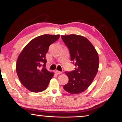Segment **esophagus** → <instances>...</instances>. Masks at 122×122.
<instances>
[{
	"instance_id": "1",
	"label": "esophagus",
	"mask_w": 122,
	"mask_h": 122,
	"mask_svg": "<svg viewBox=\"0 0 122 122\" xmlns=\"http://www.w3.org/2000/svg\"><path fill=\"white\" fill-rule=\"evenodd\" d=\"M55 73H56L57 74H61L62 72H60V71H57V70H56V71H55Z\"/></svg>"
}]
</instances>
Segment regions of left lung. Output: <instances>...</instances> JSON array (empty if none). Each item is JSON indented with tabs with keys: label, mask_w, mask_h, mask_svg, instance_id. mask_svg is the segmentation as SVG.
<instances>
[{
	"label": "left lung",
	"mask_w": 122,
	"mask_h": 122,
	"mask_svg": "<svg viewBox=\"0 0 122 122\" xmlns=\"http://www.w3.org/2000/svg\"><path fill=\"white\" fill-rule=\"evenodd\" d=\"M70 51L75 70L65 72L69 81L63 89L69 93L77 94L87 89L95 78L99 69V55L90 41L81 36H61Z\"/></svg>",
	"instance_id": "8db88e82"
}]
</instances>
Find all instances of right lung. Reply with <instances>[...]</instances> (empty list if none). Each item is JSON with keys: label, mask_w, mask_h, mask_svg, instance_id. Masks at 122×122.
Segmentation results:
<instances>
[{"label": "right lung", "mask_w": 122, "mask_h": 122, "mask_svg": "<svg viewBox=\"0 0 122 122\" xmlns=\"http://www.w3.org/2000/svg\"><path fill=\"white\" fill-rule=\"evenodd\" d=\"M60 35L44 34L27 44L18 57L16 69L21 84L32 92H39L48 87L54 73L45 68V55L51 44Z\"/></svg>", "instance_id": "1"}]
</instances>
